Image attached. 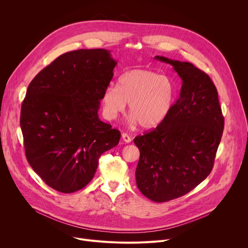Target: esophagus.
Instances as JSON below:
<instances>
[{
  "mask_svg": "<svg viewBox=\"0 0 248 248\" xmlns=\"http://www.w3.org/2000/svg\"><path fill=\"white\" fill-rule=\"evenodd\" d=\"M122 138H123V140L124 141V142H126V143H129L130 141H131V137L128 134H126V133H123L122 134Z\"/></svg>",
  "mask_w": 248,
  "mask_h": 248,
  "instance_id": "esophagus-1",
  "label": "esophagus"
}]
</instances>
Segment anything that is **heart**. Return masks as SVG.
Wrapping results in <instances>:
<instances>
[{"label": "heart", "mask_w": 248, "mask_h": 248, "mask_svg": "<svg viewBox=\"0 0 248 248\" xmlns=\"http://www.w3.org/2000/svg\"><path fill=\"white\" fill-rule=\"evenodd\" d=\"M175 87L172 80L148 69H132L122 75L118 85H110L103 94L105 116L117 118L128 109L132 122L143 128H154L169 116L174 103Z\"/></svg>", "instance_id": "heart-1"}]
</instances>
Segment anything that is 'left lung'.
<instances>
[{
	"instance_id": "left-lung-1",
	"label": "left lung",
	"mask_w": 248,
	"mask_h": 248,
	"mask_svg": "<svg viewBox=\"0 0 248 248\" xmlns=\"http://www.w3.org/2000/svg\"><path fill=\"white\" fill-rule=\"evenodd\" d=\"M183 80L179 99L165 121L133 142L140 151L138 189L154 202L179 198L202 183L214 166L224 130L217 88L190 62L156 56Z\"/></svg>"
}]
</instances>
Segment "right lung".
<instances>
[{"instance_id": "add662e5", "label": "right lung", "mask_w": 248, "mask_h": 248, "mask_svg": "<svg viewBox=\"0 0 248 248\" xmlns=\"http://www.w3.org/2000/svg\"><path fill=\"white\" fill-rule=\"evenodd\" d=\"M116 64L105 49L67 52L28 85L20 111L25 156L57 191L83 188L93 179L100 156L119 143L120 130L98 117Z\"/></svg>"}]
</instances>
